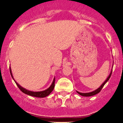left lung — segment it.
<instances>
[{"label":"left lung","instance_id":"obj_1","mask_svg":"<svg viewBox=\"0 0 123 123\" xmlns=\"http://www.w3.org/2000/svg\"><path fill=\"white\" fill-rule=\"evenodd\" d=\"M111 73H112V71H111V73L110 74L109 76L107 78V79H106V81H105L104 83L102 84V86H101L99 88H98V89H97V90H95V91H93V92H89V93H81V92H78V91H77V92H78L79 95H82V96H84V97H90V96H92V95H95V94H98V93H99V92H100V91L102 89V88H103V87L104 86V85H105V84H106V82H107L108 80H109V79L110 78V77H111Z\"/></svg>","mask_w":123,"mask_h":123}]
</instances>
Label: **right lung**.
I'll list each match as a JSON object with an SVG mask.
<instances>
[{
	"mask_svg": "<svg viewBox=\"0 0 123 123\" xmlns=\"http://www.w3.org/2000/svg\"><path fill=\"white\" fill-rule=\"evenodd\" d=\"M10 72L11 76H12V77L13 78V76H12V71H11L10 68ZM55 79L54 78L53 82H52V85L50 86V87H49L47 89L45 90V91H41V92H32V91H28V90L25 89H24L23 87L20 86H19L18 83H17V82H16V84H17V86L18 87V88L20 89V91H21V92H23V93H25V94H27V95H31V96L36 97L43 98V97L48 96V95L50 94L51 92H52V91L54 90V87H55Z\"/></svg>",
	"mask_w": 123,
	"mask_h": 123,
	"instance_id": "obj_1",
	"label": "right lung"
}]
</instances>
